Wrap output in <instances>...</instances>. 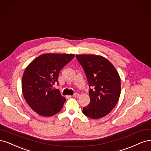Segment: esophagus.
Segmentation results:
<instances>
[{"mask_svg": "<svg viewBox=\"0 0 151 151\" xmlns=\"http://www.w3.org/2000/svg\"><path fill=\"white\" fill-rule=\"evenodd\" d=\"M79 96H80V95H79V93H75L73 95V96L76 97V98H78V97Z\"/></svg>", "mask_w": 151, "mask_h": 151, "instance_id": "1", "label": "esophagus"}]
</instances>
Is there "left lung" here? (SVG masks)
I'll return each mask as SVG.
<instances>
[{"mask_svg": "<svg viewBox=\"0 0 151 151\" xmlns=\"http://www.w3.org/2000/svg\"><path fill=\"white\" fill-rule=\"evenodd\" d=\"M83 67L89 86L90 104L83 113L93 119L109 114L117 104L120 95V78L111 63L101 56L76 55Z\"/></svg>", "mask_w": 151, "mask_h": 151, "instance_id": "obj_1", "label": "left lung"}]
</instances>
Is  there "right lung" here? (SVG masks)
<instances>
[{
    "instance_id": "obj_1",
    "label": "right lung",
    "mask_w": 151,
    "mask_h": 151,
    "mask_svg": "<svg viewBox=\"0 0 151 151\" xmlns=\"http://www.w3.org/2000/svg\"><path fill=\"white\" fill-rule=\"evenodd\" d=\"M74 57L73 54L46 53L34 60L24 71L22 80L24 99L39 115L51 116L62 109L66 99L53 85H58L60 71Z\"/></svg>"
}]
</instances>
